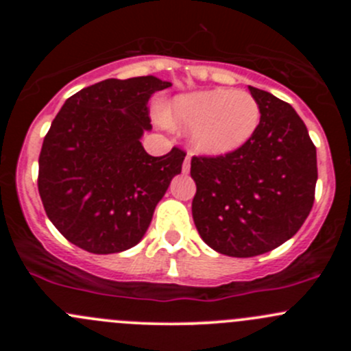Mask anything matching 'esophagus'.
<instances>
[{
    "label": "esophagus",
    "instance_id": "esophagus-1",
    "mask_svg": "<svg viewBox=\"0 0 351 351\" xmlns=\"http://www.w3.org/2000/svg\"><path fill=\"white\" fill-rule=\"evenodd\" d=\"M190 171V154L185 158V162H183V173Z\"/></svg>",
    "mask_w": 351,
    "mask_h": 351
}]
</instances>
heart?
Listing matches in <instances>:
<instances>
[{"label": "heart", "mask_w": 351, "mask_h": 351, "mask_svg": "<svg viewBox=\"0 0 351 351\" xmlns=\"http://www.w3.org/2000/svg\"><path fill=\"white\" fill-rule=\"evenodd\" d=\"M260 117L253 95L228 88L180 95L162 113L169 125L192 130L193 147L207 156H224L244 146Z\"/></svg>", "instance_id": "1"}]
</instances>
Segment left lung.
I'll return each instance as SVG.
<instances>
[{
    "instance_id": "left-lung-1",
    "label": "left lung",
    "mask_w": 351,
    "mask_h": 351,
    "mask_svg": "<svg viewBox=\"0 0 351 351\" xmlns=\"http://www.w3.org/2000/svg\"><path fill=\"white\" fill-rule=\"evenodd\" d=\"M260 123L244 146L193 158L195 228L212 250L234 258L268 253L292 238L309 215L317 182L316 147L289 104L247 86Z\"/></svg>"
}]
</instances>
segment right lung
<instances>
[{"instance_id": "1", "label": "right lung", "mask_w": 351, "mask_h": 351, "mask_svg": "<svg viewBox=\"0 0 351 351\" xmlns=\"http://www.w3.org/2000/svg\"><path fill=\"white\" fill-rule=\"evenodd\" d=\"M171 86L156 76L105 80L67 98L42 144L38 193L62 236L95 254L120 253L146 234L185 153L149 156L147 101Z\"/></svg>"}]
</instances>
